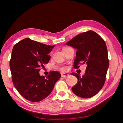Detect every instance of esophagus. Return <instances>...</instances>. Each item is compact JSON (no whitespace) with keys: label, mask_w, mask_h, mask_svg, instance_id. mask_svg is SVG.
Returning a JSON list of instances; mask_svg holds the SVG:
<instances>
[{"label":"esophagus","mask_w":123,"mask_h":123,"mask_svg":"<svg viewBox=\"0 0 123 123\" xmlns=\"http://www.w3.org/2000/svg\"><path fill=\"white\" fill-rule=\"evenodd\" d=\"M61 75H62V77H66V76H68L69 75V74L67 73H62Z\"/></svg>","instance_id":"esophagus-1"}]
</instances>
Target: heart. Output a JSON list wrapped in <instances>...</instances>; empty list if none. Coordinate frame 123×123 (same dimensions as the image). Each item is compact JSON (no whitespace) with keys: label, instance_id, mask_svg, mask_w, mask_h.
Wrapping results in <instances>:
<instances>
[{"label":"heart","instance_id":"obj_1","mask_svg":"<svg viewBox=\"0 0 123 123\" xmlns=\"http://www.w3.org/2000/svg\"><path fill=\"white\" fill-rule=\"evenodd\" d=\"M59 69L62 71H66L67 69V68L66 67H62L59 68Z\"/></svg>","mask_w":123,"mask_h":123}]
</instances>
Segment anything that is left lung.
Wrapping results in <instances>:
<instances>
[{
    "mask_svg": "<svg viewBox=\"0 0 123 123\" xmlns=\"http://www.w3.org/2000/svg\"><path fill=\"white\" fill-rule=\"evenodd\" d=\"M66 44L77 49L74 68H79V64H87L82 77L72 73L78 80L72 90L79 97L90 98L101 90L105 82L109 60L105 41L96 32L90 30L76 35Z\"/></svg>",
    "mask_w": 123,
    "mask_h": 123,
    "instance_id": "1",
    "label": "left lung"
}]
</instances>
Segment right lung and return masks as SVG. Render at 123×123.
Listing matches in <instances>:
<instances>
[{
	"label": "right lung",
	"mask_w": 123,
	"mask_h": 123,
	"mask_svg": "<svg viewBox=\"0 0 123 123\" xmlns=\"http://www.w3.org/2000/svg\"><path fill=\"white\" fill-rule=\"evenodd\" d=\"M54 47L26 38L14 45L10 67L13 84L22 96L30 101L42 100L52 91L61 74L50 71L47 76L39 72L49 62L48 55Z\"/></svg>",
	"instance_id": "1"
}]
</instances>
